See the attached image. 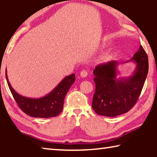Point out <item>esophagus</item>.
<instances>
[{
    "label": "esophagus",
    "instance_id": "esophagus-1",
    "mask_svg": "<svg viewBox=\"0 0 157 157\" xmlns=\"http://www.w3.org/2000/svg\"><path fill=\"white\" fill-rule=\"evenodd\" d=\"M88 75V70L87 69H83L80 72V76L82 78H86Z\"/></svg>",
    "mask_w": 157,
    "mask_h": 157
}]
</instances>
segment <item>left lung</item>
<instances>
[{
    "mask_svg": "<svg viewBox=\"0 0 157 157\" xmlns=\"http://www.w3.org/2000/svg\"><path fill=\"white\" fill-rule=\"evenodd\" d=\"M128 62L136 63L132 76L117 79L118 61L96 66L94 70L95 91L92 108L100 116L115 117L127 113L136 104L148 73V57L140 46Z\"/></svg>",
    "mask_w": 157,
    "mask_h": 157,
    "instance_id": "8db88e82",
    "label": "left lung"
}]
</instances>
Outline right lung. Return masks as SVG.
Masks as SVG:
<instances>
[{
	"instance_id": "add662e5",
	"label": "right lung",
	"mask_w": 157,
	"mask_h": 157,
	"mask_svg": "<svg viewBox=\"0 0 157 157\" xmlns=\"http://www.w3.org/2000/svg\"><path fill=\"white\" fill-rule=\"evenodd\" d=\"M5 72L7 84L18 106L27 115L34 118H48L59 115L63 110V100L66 95L75 81V75L71 74L66 77L46 96L30 98L23 97L14 91L7 78V71Z\"/></svg>"
}]
</instances>
